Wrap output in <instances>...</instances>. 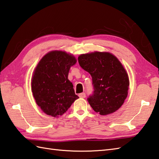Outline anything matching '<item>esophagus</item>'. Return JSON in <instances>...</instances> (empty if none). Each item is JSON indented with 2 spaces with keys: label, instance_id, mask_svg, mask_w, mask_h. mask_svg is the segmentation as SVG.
Wrapping results in <instances>:
<instances>
[{
  "label": "esophagus",
  "instance_id": "obj_1",
  "mask_svg": "<svg viewBox=\"0 0 159 159\" xmlns=\"http://www.w3.org/2000/svg\"><path fill=\"white\" fill-rule=\"evenodd\" d=\"M79 97L80 98H85L86 97V93H80V94H79Z\"/></svg>",
  "mask_w": 159,
  "mask_h": 159
}]
</instances>
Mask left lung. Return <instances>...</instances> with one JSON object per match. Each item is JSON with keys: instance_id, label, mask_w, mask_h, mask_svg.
<instances>
[{"instance_id": "1", "label": "left lung", "mask_w": 159, "mask_h": 159, "mask_svg": "<svg viewBox=\"0 0 159 159\" xmlns=\"http://www.w3.org/2000/svg\"><path fill=\"white\" fill-rule=\"evenodd\" d=\"M81 67L92 77L93 94L88 98L90 106L101 115L112 114L128 95V74L118 59L109 52H94L78 57Z\"/></svg>"}]
</instances>
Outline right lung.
<instances>
[{"instance_id":"1","label":"right lung","mask_w":159,"mask_h":159,"mask_svg":"<svg viewBox=\"0 0 159 159\" xmlns=\"http://www.w3.org/2000/svg\"><path fill=\"white\" fill-rule=\"evenodd\" d=\"M77 60L62 51H51L41 59L35 68L31 90L39 107L47 115L58 118L78 98L68 79L70 66Z\"/></svg>"}]
</instances>
